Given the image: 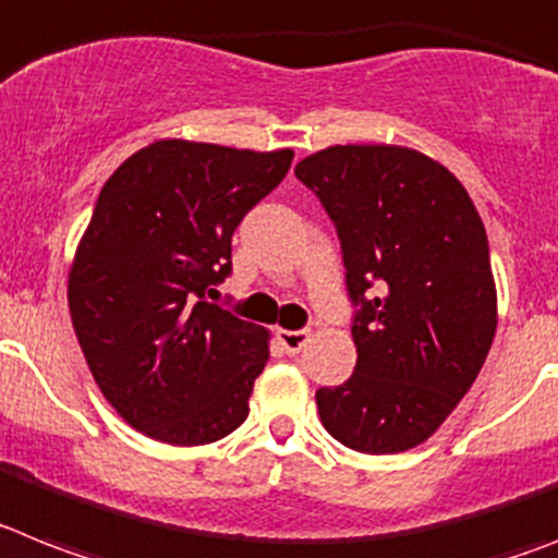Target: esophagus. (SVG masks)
<instances>
[{
	"mask_svg": "<svg viewBox=\"0 0 558 558\" xmlns=\"http://www.w3.org/2000/svg\"><path fill=\"white\" fill-rule=\"evenodd\" d=\"M276 341H279L282 352H288V355H296V352H302L304 347H307V341H311V332L307 330H279L276 332Z\"/></svg>",
	"mask_w": 558,
	"mask_h": 558,
	"instance_id": "1",
	"label": "esophagus"
}]
</instances>
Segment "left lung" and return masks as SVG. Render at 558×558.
I'll use <instances>...</instances> for the list:
<instances>
[{"label":"left lung","mask_w":558,"mask_h":558,"mask_svg":"<svg viewBox=\"0 0 558 558\" xmlns=\"http://www.w3.org/2000/svg\"><path fill=\"white\" fill-rule=\"evenodd\" d=\"M330 214L359 307L355 373L316 392L347 449H415L454 412L497 330L488 236L463 183L403 146H330L296 166Z\"/></svg>","instance_id":"left-lung-1"}]
</instances>
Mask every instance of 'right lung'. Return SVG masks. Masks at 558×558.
Segmentation results:
<instances>
[{"label":"right lung","mask_w":558,"mask_h":558,"mask_svg":"<svg viewBox=\"0 0 558 558\" xmlns=\"http://www.w3.org/2000/svg\"><path fill=\"white\" fill-rule=\"evenodd\" d=\"M293 151L157 141L104 183L70 268V316L95 384L151 440L203 446L247 417L268 330L211 304L231 236Z\"/></svg>","instance_id":"1"}]
</instances>
